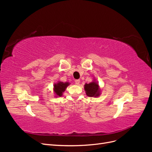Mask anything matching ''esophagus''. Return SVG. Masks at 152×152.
Wrapping results in <instances>:
<instances>
[{
    "instance_id": "1",
    "label": "esophagus",
    "mask_w": 152,
    "mask_h": 152,
    "mask_svg": "<svg viewBox=\"0 0 152 152\" xmlns=\"http://www.w3.org/2000/svg\"><path fill=\"white\" fill-rule=\"evenodd\" d=\"M79 82H80V80H79V79H76V80H75V83L76 84H79Z\"/></svg>"
}]
</instances>
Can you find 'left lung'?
Wrapping results in <instances>:
<instances>
[{
	"instance_id": "1",
	"label": "left lung",
	"mask_w": 152,
	"mask_h": 152,
	"mask_svg": "<svg viewBox=\"0 0 152 152\" xmlns=\"http://www.w3.org/2000/svg\"><path fill=\"white\" fill-rule=\"evenodd\" d=\"M86 94L89 97H97L99 95V89L98 84L95 82H91L90 84H86L84 86Z\"/></svg>"
}]
</instances>
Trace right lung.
I'll use <instances>...</instances> for the list:
<instances>
[{"label": "right lung", "mask_w": 152, "mask_h": 152, "mask_svg": "<svg viewBox=\"0 0 152 152\" xmlns=\"http://www.w3.org/2000/svg\"><path fill=\"white\" fill-rule=\"evenodd\" d=\"M69 85L68 82H66V83H63L62 82H59L58 83L55 84L54 87V92L56 95L59 96H61L62 93L65 91L66 87Z\"/></svg>", "instance_id": "add662e5"}]
</instances>
